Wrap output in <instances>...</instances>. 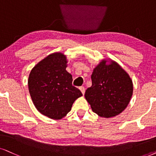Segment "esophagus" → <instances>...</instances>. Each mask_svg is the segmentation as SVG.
Masks as SVG:
<instances>
[{
    "instance_id": "1",
    "label": "esophagus",
    "mask_w": 156,
    "mask_h": 156,
    "mask_svg": "<svg viewBox=\"0 0 156 156\" xmlns=\"http://www.w3.org/2000/svg\"><path fill=\"white\" fill-rule=\"evenodd\" d=\"M79 89L80 90V91H81L83 95V94H85V88L83 87V86H81V87L79 88Z\"/></svg>"
}]
</instances>
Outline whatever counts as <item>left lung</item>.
Instances as JSON below:
<instances>
[{
  "instance_id": "8db88e82",
  "label": "left lung",
  "mask_w": 156,
  "mask_h": 156,
  "mask_svg": "<svg viewBox=\"0 0 156 156\" xmlns=\"http://www.w3.org/2000/svg\"><path fill=\"white\" fill-rule=\"evenodd\" d=\"M92 86L87 88L85 98L93 112L99 117L118 115L127 107L133 96L130 77L114 61L109 65L102 60L91 75Z\"/></svg>"
}]
</instances>
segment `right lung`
Masks as SVG:
<instances>
[{"label":"right lung","mask_w":156,"mask_h":156,"mask_svg":"<svg viewBox=\"0 0 156 156\" xmlns=\"http://www.w3.org/2000/svg\"><path fill=\"white\" fill-rule=\"evenodd\" d=\"M66 56L51 54L31 70L28 80L29 94L35 107L43 115L60 119L71 110L74 101L83 94L72 85L67 72Z\"/></svg>","instance_id":"right-lung-1"}]
</instances>
